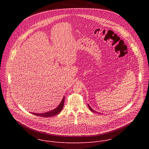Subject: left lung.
Listing matches in <instances>:
<instances>
[{
  "mask_svg": "<svg viewBox=\"0 0 149 149\" xmlns=\"http://www.w3.org/2000/svg\"><path fill=\"white\" fill-rule=\"evenodd\" d=\"M88 107H89V109H90V110H91V111L92 112H96L95 111H94V110H93V109H92V108L90 107V106H89L88 104ZM97 113H99V112H97Z\"/></svg>",
  "mask_w": 149,
  "mask_h": 149,
  "instance_id": "left-lung-1",
  "label": "left lung"
}]
</instances>
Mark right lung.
Returning <instances> with one entry per match:
<instances>
[{
    "label": "right lung",
    "instance_id": "right-lung-1",
    "mask_svg": "<svg viewBox=\"0 0 149 149\" xmlns=\"http://www.w3.org/2000/svg\"><path fill=\"white\" fill-rule=\"evenodd\" d=\"M64 100H65V97H63L61 102L60 103V104L58 105V106L56 108L47 112H44V113H34V112H31L32 114L35 115L36 116H42V117H51V116H53L55 115H57V114H58L61 110L63 109V107H64Z\"/></svg>",
    "mask_w": 149,
    "mask_h": 149
}]
</instances>
